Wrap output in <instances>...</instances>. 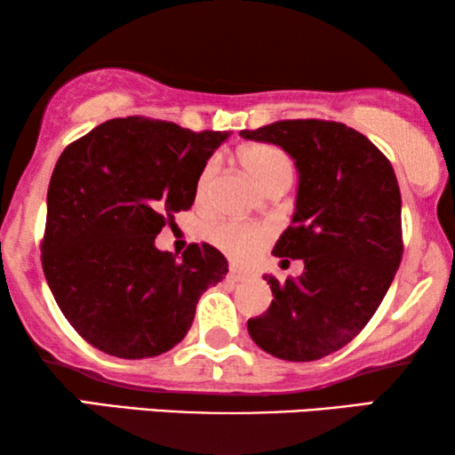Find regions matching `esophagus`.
Segmentation results:
<instances>
[{
    "label": "esophagus",
    "instance_id": "1",
    "mask_svg": "<svg viewBox=\"0 0 455 455\" xmlns=\"http://www.w3.org/2000/svg\"><path fill=\"white\" fill-rule=\"evenodd\" d=\"M228 277H229V282H244V279L248 277V273L246 271H242L240 267H235V265H232L229 267V273H228Z\"/></svg>",
    "mask_w": 455,
    "mask_h": 455
}]
</instances>
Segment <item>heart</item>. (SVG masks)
<instances>
[{"instance_id":"1","label":"heart","mask_w":455,"mask_h":455,"mask_svg":"<svg viewBox=\"0 0 455 455\" xmlns=\"http://www.w3.org/2000/svg\"><path fill=\"white\" fill-rule=\"evenodd\" d=\"M240 164L244 170L257 180L259 186L271 188L277 182H290L291 180V161L285 151L279 147L267 145V142H257V145H248L240 151ZM217 172H220V161L215 157L209 159L207 164L198 172L195 195L196 201H207L211 188H213ZM207 240L211 244L226 252L228 257L248 260L263 248L267 242L273 238L275 228L271 223L263 221H232L221 220L213 221L207 228Z\"/></svg>"}]
</instances>
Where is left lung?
Returning <instances> with one entry per match:
<instances>
[{
    "label": "left lung",
    "instance_id": "8db88e82",
    "mask_svg": "<svg viewBox=\"0 0 455 455\" xmlns=\"http://www.w3.org/2000/svg\"><path fill=\"white\" fill-rule=\"evenodd\" d=\"M242 139L273 142L296 161V213L273 254L304 260L300 277L271 285V307L248 321L265 352L310 363L356 338L402 263V195L389 159L341 122L282 120Z\"/></svg>",
    "mask_w": 455,
    "mask_h": 455
}]
</instances>
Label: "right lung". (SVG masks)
<instances>
[{"label":"right lung","mask_w":455,"mask_h":455,"mask_svg":"<svg viewBox=\"0 0 455 455\" xmlns=\"http://www.w3.org/2000/svg\"><path fill=\"white\" fill-rule=\"evenodd\" d=\"M229 132L116 117L70 142L47 190L41 265L68 323L117 358L159 356L184 339L196 302L228 273L211 244L182 259L155 235L195 203L201 167Z\"/></svg>","instance_id":"1"}]
</instances>
